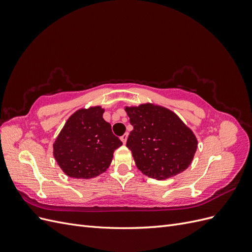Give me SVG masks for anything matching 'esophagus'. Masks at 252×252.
Wrapping results in <instances>:
<instances>
[{
  "label": "esophagus",
  "instance_id": "obj_1",
  "mask_svg": "<svg viewBox=\"0 0 252 252\" xmlns=\"http://www.w3.org/2000/svg\"><path fill=\"white\" fill-rule=\"evenodd\" d=\"M127 139H128V134L127 133H125V134H123L121 136V141L123 142L124 144H126V142H127Z\"/></svg>",
  "mask_w": 252,
  "mask_h": 252
}]
</instances>
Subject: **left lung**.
<instances>
[{"label": "left lung", "instance_id": "8db88e82", "mask_svg": "<svg viewBox=\"0 0 252 252\" xmlns=\"http://www.w3.org/2000/svg\"><path fill=\"white\" fill-rule=\"evenodd\" d=\"M124 108L133 126L126 146L142 173L166 180L188 168L195 155L197 140L177 113L154 103Z\"/></svg>", "mask_w": 252, "mask_h": 252}]
</instances>
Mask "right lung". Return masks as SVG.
Segmentation results:
<instances>
[{"label": "right lung", "instance_id": "obj_1", "mask_svg": "<svg viewBox=\"0 0 252 252\" xmlns=\"http://www.w3.org/2000/svg\"><path fill=\"white\" fill-rule=\"evenodd\" d=\"M104 112L100 105L78 109L55 140L53 157L68 177L88 180L102 174L110 166L114 150L123 144L103 119Z\"/></svg>", "mask_w": 252, "mask_h": 252}]
</instances>
